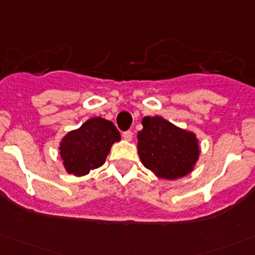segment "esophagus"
Instances as JSON below:
<instances>
[{
	"label": "esophagus",
	"mask_w": 255,
	"mask_h": 255,
	"mask_svg": "<svg viewBox=\"0 0 255 255\" xmlns=\"http://www.w3.org/2000/svg\"><path fill=\"white\" fill-rule=\"evenodd\" d=\"M132 135H134V134H132V131H130V130H128V131H124L123 132V137L126 140V141H131Z\"/></svg>",
	"instance_id": "34e87169"
}]
</instances>
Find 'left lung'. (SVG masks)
<instances>
[{
	"mask_svg": "<svg viewBox=\"0 0 255 255\" xmlns=\"http://www.w3.org/2000/svg\"><path fill=\"white\" fill-rule=\"evenodd\" d=\"M137 132V152L144 166L166 180L191 173L198 161L199 142L194 132L169 123L161 116H145Z\"/></svg>",
	"mask_w": 255,
	"mask_h": 255,
	"instance_id": "1",
	"label": "left lung"
}]
</instances>
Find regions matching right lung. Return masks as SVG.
Here are the masks:
<instances>
[{
  "label": "right lung",
  "mask_w": 255,
  "mask_h": 255,
  "mask_svg": "<svg viewBox=\"0 0 255 255\" xmlns=\"http://www.w3.org/2000/svg\"><path fill=\"white\" fill-rule=\"evenodd\" d=\"M120 139V132L111 121L89 119L62 137L59 147L62 164L69 174L86 175L103 165L113 144Z\"/></svg>",
  "instance_id": "add662e5"
}]
</instances>
